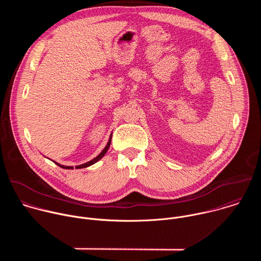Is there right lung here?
Here are the masks:
<instances>
[{
    "label": "right lung",
    "mask_w": 261,
    "mask_h": 261,
    "mask_svg": "<svg viewBox=\"0 0 261 261\" xmlns=\"http://www.w3.org/2000/svg\"><path fill=\"white\" fill-rule=\"evenodd\" d=\"M111 136H113V133L110 134V137H109V140H108V142H107V144H106V146L103 148V151L96 157V158H94L93 160H91V161H89V162H87V163H85V164H82V165H79V166H75V168H86V167H89V166H91V165H93V164H95L96 162H98L105 154H106V152H107V150L109 148V145H110V142H111ZM57 165H59L60 167H62V168H65V169H73V166H65V165H61V164H59V163H57V162H55Z\"/></svg>",
    "instance_id": "add662e5"
}]
</instances>
